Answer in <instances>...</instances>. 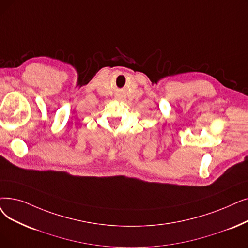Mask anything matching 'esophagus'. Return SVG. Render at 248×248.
Instances as JSON below:
<instances>
[{
  "mask_svg": "<svg viewBox=\"0 0 248 248\" xmlns=\"http://www.w3.org/2000/svg\"><path fill=\"white\" fill-rule=\"evenodd\" d=\"M116 98H117V99H120L121 97H120V96H116Z\"/></svg>",
  "mask_w": 248,
  "mask_h": 248,
  "instance_id": "34e87169",
  "label": "esophagus"
}]
</instances>
